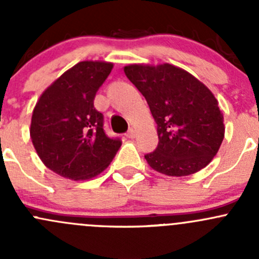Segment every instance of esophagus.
<instances>
[{"label": "esophagus", "mask_w": 259, "mask_h": 259, "mask_svg": "<svg viewBox=\"0 0 259 259\" xmlns=\"http://www.w3.org/2000/svg\"><path fill=\"white\" fill-rule=\"evenodd\" d=\"M126 137L129 138V139H133V138H135V130L134 129H129V132L126 133Z\"/></svg>", "instance_id": "1"}]
</instances>
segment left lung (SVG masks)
I'll use <instances>...</instances> for the list:
<instances>
[{
	"label": "left lung",
	"mask_w": 259,
	"mask_h": 259,
	"mask_svg": "<svg viewBox=\"0 0 259 259\" xmlns=\"http://www.w3.org/2000/svg\"><path fill=\"white\" fill-rule=\"evenodd\" d=\"M124 72L156 122L159 143L145 154L149 165L170 177L190 176L207 166L224 138L223 115L209 89L169 64L129 65Z\"/></svg>",
	"instance_id": "8db88e82"
}]
</instances>
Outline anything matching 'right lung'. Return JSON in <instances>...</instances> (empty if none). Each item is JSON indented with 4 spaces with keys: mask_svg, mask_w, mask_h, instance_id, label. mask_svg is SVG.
<instances>
[{
    "mask_svg": "<svg viewBox=\"0 0 259 259\" xmlns=\"http://www.w3.org/2000/svg\"><path fill=\"white\" fill-rule=\"evenodd\" d=\"M113 64L81 61L49 86L32 113L30 135L42 163L64 178L100 174L121 146L104 130V115L94 108L96 93Z\"/></svg>",
    "mask_w": 259,
    "mask_h": 259,
    "instance_id": "right-lung-1",
    "label": "right lung"
}]
</instances>
